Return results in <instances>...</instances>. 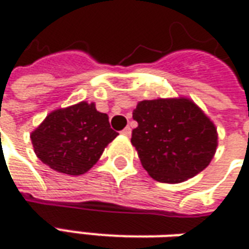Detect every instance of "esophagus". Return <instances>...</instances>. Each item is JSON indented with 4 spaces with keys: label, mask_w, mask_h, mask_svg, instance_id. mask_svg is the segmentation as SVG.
I'll list each match as a JSON object with an SVG mask.
<instances>
[{
    "label": "esophagus",
    "mask_w": 249,
    "mask_h": 249,
    "mask_svg": "<svg viewBox=\"0 0 249 249\" xmlns=\"http://www.w3.org/2000/svg\"><path fill=\"white\" fill-rule=\"evenodd\" d=\"M130 133H132V129H130L129 126H126V128H124V129L121 130V135L124 136H130Z\"/></svg>",
    "instance_id": "obj_1"
}]
</instances>
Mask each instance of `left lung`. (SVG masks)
I'll return each instance as SVG.
<instances>
[{
    "mask_svg": "<svg viewBox=\"0 0 249 249\" xmlns=\"http://www.w3.org/2000/svg\"><path fill=\"white\" fill-rule=\"evenodd\" d=\"M130 142L152 178L183 183L208 167L217 146L214 124L192 100H144L133 110Z\"/></svg>",
    "mask_w": 249,
    "mask_h": 249,
    "instance_id": "obj_1",
    "label": "left lung"
}]
</instances>
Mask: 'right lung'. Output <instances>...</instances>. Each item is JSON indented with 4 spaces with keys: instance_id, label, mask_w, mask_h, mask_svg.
Masks as SVG:
<instances>
[{
    "instance_id": "obj_1",
    "label": "right lung",
    "mask_w": 249,
    "mask_h": 249,
    "mask_svg": "<svg viewBox=\"0 0 249 249\" xmlns=\"http://www.w3.org/2000/svg\"><path fill=\"white\" fill-rule=\"evenodd\" d=\"M119 135L107 113L85 101L56 109L36 128L30 139L41 161L57 172L84 175L98 161L105 146Z\"/></svg>"
}]
</instances>
